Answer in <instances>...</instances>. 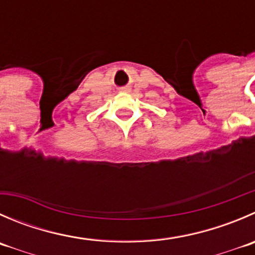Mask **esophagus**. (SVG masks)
Listing matches in <instances>:
<instances>
[{
    "label": "esophagus",
    "instance_id": "esophagus-1",
    "mask_svg": "<svg viewBox=\"0 0 255 255\" xmlns=\"http://www.w3.org/2000/svg\"><path fill=\"white\" fill-rule=\"evenodd\" d=\"M125 91H127V90H125Z\"/></svg>",
    "mask_w": 255,
    "mask_h": 255
}]
</instances>
